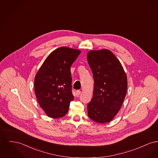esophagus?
<instances>
[{"label": "esophagus", "mask_w": 158, "mask_h": 158, "mask_svg": "<svg viewBox=\"0 0 158 158\" xmlns=\"http://www.w3.org/2000/svg\"><path fill=\"white\" fill-rule=\"evenodd\" d=\"M81 94V90H76V95H77V96H79Z\"/></svg>", "instance_id": "esophagus-1"}]
</instances>
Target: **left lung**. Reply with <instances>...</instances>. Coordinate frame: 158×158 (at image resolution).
Segmentation results:
<instances>
[{"label": "left lung", "mask_w": 158, "mask_h": 158, "mask_svg": "<svg viewBox=\"0 0 158 158\" xmlns=\"http://www.w3.org/2000/svg\"><path fill=\"white\" fill-rule=\"evenodd\" d=\"M87 60L94 79L93 97L87 105L88 117L106 123L120 110L127 93V75L120 61L109 50L89 51Z\"/></svg>", "instance_id": "left-lung-1"}]
</instances>
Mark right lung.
<instances>
[{"mask_svg":"<svg viewBox=\"0 0 158 158\" xmlns=\"http://www.w3.org/2000/svg\"><path fill=\"white\" fill-rule=\"evenodd\" d=\"M81 52L61 47L45 59L34 79V90L41 108L53 118L64 116L74 97L70 67Z\"/></svg>","mask_w":158,"mask_h":158,"instance_id":"obj_1","label":"right lung"}]
</instances>
